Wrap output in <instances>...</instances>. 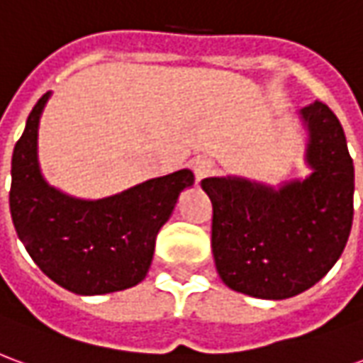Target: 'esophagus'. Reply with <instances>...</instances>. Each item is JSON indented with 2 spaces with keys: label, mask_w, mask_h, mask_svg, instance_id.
<instances>
[{
  "label": "esophagus",
  "mask_w": 363,
  "mask_h": 363,
  "mask_svg": "<svg viewBox=\"0 0 363 363\" xmlns=\"http://www.w3.org/2000/svg\"><path fill=\"white\" fill-rule=\"evenodd\" d=\"M192 171L196 174V181H202L204 177L212 174L216 171V163L208 157H196L192 161Z\"/></svg>",
  "instance_id": "esophagus-1"
}]
</instances>
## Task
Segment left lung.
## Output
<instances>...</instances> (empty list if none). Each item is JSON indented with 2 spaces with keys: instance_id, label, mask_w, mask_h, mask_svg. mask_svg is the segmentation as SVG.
I'll list each match as a JSON object with an SVG mask.
<instances>
[{
  "instance_id": "left-lung-1",
  "label": "left lung",
  "mask_w": 363,
  "mask_h": 363,
  "mask_svg": "<svg viewBox=\"0 0 363 363\" xmlns=\"http://www.w3.org/2000/svg\"><path fill=\"white\" fill-rule=\"evenodd\" d=\"M309 174L278 186L210 177L212 252L228 288L288 299L315 286L340 259L354 218V163L335 112L315 101L299 111Z\"/></svg>"
}]
</instances>
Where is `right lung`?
<instances>
[{
  "label": "right lung",
  "mask_w": 363,
  "mask_h": 363,
  "mask_svg": "<svg viewBox=\"0 0 363 363\" xmlns=\"http://www.w3.org/2000/svg\"><path fill=\"white\" fill-rule=\"evenodd\" d=\"M52 91L38 99L15 143L9 208L21 243L52 281L79 296H101L140 284L155 237L179 194L194 184L190 169L150 179L112 196L85 200L44 179L38 126Z\"/></svg>",
  "instance_id": "right-lung-1"
}]
</instances>
